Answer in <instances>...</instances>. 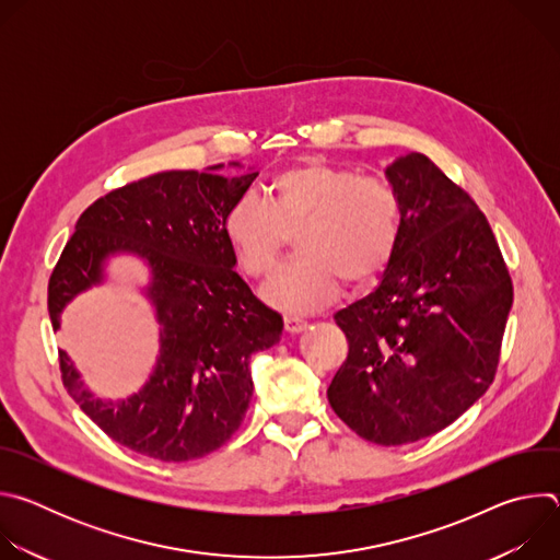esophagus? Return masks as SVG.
<instances>
[{
    "label": "esophagus",
    "instance_id": "obj_1",
    "mask_svg": "<svg viewBox=\"0 0 560 560\" xmlns=\"http://www.w3.org/2000/svg\"><path fill=\"white\" fill-rule=\"evenodd\" d=\"M283 326H285L288 335H301L307 328V324L301 322V318H296V316H285L283 318Z\"/></svg>",
    "mask_w": 560,
    "mask_h": 560
}]
</instances>
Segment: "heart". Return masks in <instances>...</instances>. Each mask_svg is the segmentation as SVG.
I'll use <instances>...</instances> for the list:
<instances>
[{
    "mask_svg": "<svg viewBox=\"0 0 560 560\" xmlns=\"http://www.w3.org/2000/svg\"><path fill=\"white\" fill-rule=\"evenodd\" d=\"M404 225L398 190L383 177L307 159L281 171L268 203L244 197L223 221L238 268L250 279H268L296 234L299 259L264 290V299L283 312L307 314L330 305L341 281L368 288L387 270Z\"/></svg>",
    "mask_w": 560,
    "mask_h": 560,
    "instance_id": "1",
    "label": "heart"
}]
</instances>
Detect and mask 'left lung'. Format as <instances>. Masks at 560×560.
<instances>
[{
    "mask_svg": "<svg viewBox=\"0 0 560 560\" xmlns=\"http://www.w3.org/2000/svg\"><path fill=\"white\" fill-rule=\"evenodd\" d=\"M385 177L401 238L381 283L335 314L350 350L328 401L361 439L406 445L488 392L514 288L486 214L425 154L398 156Z\"/></svg>",
    "mask_w": 560,
    "mask_h": 560,
    "instance_id": "1",
    "label": "left lung"
}]
</instances>
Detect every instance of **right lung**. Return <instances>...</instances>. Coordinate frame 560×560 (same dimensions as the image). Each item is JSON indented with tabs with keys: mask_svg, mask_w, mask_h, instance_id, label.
Here are the masks:
<instances>
[{
	"mask_svg": "<svg viewBox=\"0 0 560 560\" xmlns=\"http://www.w3.org/2000/svg\"><path fill=\"white\" fill-rule=\"evenodd\" d=\"M219 168L156 173L100 197L77 219L48 281V314L59 330L66 303L104 281L110 255L148 264L145 296L162 350L145 385L104 401L63 350L59 370L79 408L113 441L166 463L201 458L238 430L253 398L250 357L283 330L281 314L234 272L223 232L225 214L259 173L221 177Z\"/></svg>",
	"mask_w": 560,
	"mask_h": 560,
	"instance_id": "right-lung-1",
	"label": "right lung"
}]
</instances>
